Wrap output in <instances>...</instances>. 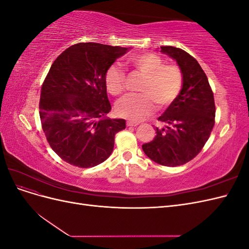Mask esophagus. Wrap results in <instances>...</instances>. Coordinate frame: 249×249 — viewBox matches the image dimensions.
<instances>
[{
	"mask_svg": "<svg viewBox=\"0 0 249 249\" xmlns=\"http://www.w3.org/2000/svg\"><path fill=\"white\" fill-rule=\"evenodd\" d=\"M139 124L138 123H133V122H126L127 126H137Z\"/></svg>",
	"mask_w": 249,
	"mask_h": 249,
	"instance_id": "obj_1",
	"label": "esophagus"
}]
</instances>
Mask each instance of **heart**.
Listing matches in <instances>:
<instances>
[{
    "instance_id": "b5f03b06",
    "label": "heart",
    "mask_w": 249,
    "mask_h": 249,
    "mask_svg": "<svg viewBox=\"0 0 249 249\" xmlns=\"http://www.w3.org/2000/svg\"><path fill=\"white\" fill-rule=\"evenodd\" d=\"M124 65L127 70L136 71L144 79L139 87V94L124 96L116 105L119 116L140 122L156 109L169 107L178 99L183 88V72L177 64L164 63V60L155 53L145 52L130 56ZM124 71L116 65H111L105 73V84L108 92L114 96L122 94L125 89Z\"/></svg>"
}]
</instances>
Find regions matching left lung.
Returning a JSON list of instances; mask_svg holds the SVG:
<instances>
[{
  "label": "left lung",
  "mask_w": 249,
  "mask_h": 249,
  "mask_svg": "<svg viewBox=\"0 0 249 249\" xmlns=\"http://www.w3.org/2000/svg\"><path fill=\"white\" fill-rule=\"evenodd\" d=\"M176 59L183 72V88L178 99L158 118L165 127H156V137L142 145L154 162L176 167L196 157L215 124V102L207 74L196 59L182 49L161 47Z\"/></svg>",
  "instance_id": "1"
}]
</instances>
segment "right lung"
I'll use <instances>...</instances> for the list:
<instances>
[{
  "mask_svg": "<svg viewBox=\"0 0 249 249\" xmlns=\"http://www.w3.org/2000/svg\"><path fill=\"white\" fill-rule=\"evenodd\" d=\"M127 48L77 43L60 54L44 79L39 101L42 130L52 149L80 168L106 161L124 119H110L105 73Z\"/></svg>",
  "mask_w": 249,
  "mask_h": 249,
  "instance_id": "right-lung-1",
  "label": "right lung"
}]
</instances>
